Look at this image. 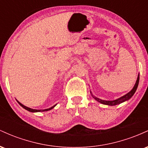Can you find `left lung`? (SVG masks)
Wrapping results in <instances>:
<instances>
[{"instance_id":"1","label":"left lung","mask_w":148,"mask_h":148,"mask_svg":"<svg viewBox=\"0 0 148 148\" xmlns=\"http://www.w3.org/2000/svg\"><path fill=\"white\" fill-rule=\"evenodd\" d=\"M138 83H139V74H138V77H137L136 81V84H135V85H134V86L133 87V88H132V90L129 92L128 93H127V94L125 95L122 96L121 97L118 98V99H115V100H111V101H108V100L101 99H99V98L96 97L95 96L93 95L91 91H90V93H91L92 97L94 98V99H95L96 101H97L98 102L102 103V104L108 105V106H115V105L120 104V103H123V102H125V101H127V100L130 99V98L134 95V93L136 92V91L137 88H138Z\"/></svg>"}]
</instances>
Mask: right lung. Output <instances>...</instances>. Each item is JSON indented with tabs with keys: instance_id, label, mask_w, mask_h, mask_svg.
Here are the masks:
<instances>
[{
	"instance_id": "right-lung-1",
	"label": "right lung",
	"mask_w": 148,
	"mask_h": 148,
	"mask_svg": "<svg viewBox=\"0 0 148 148\" xmlns=\"http://www.w3.org/2000/svg\"><path fill=\"white\" fill-rule=\"evenodd\" d=\"M18 103H19L20 105H21V106L23 107V108H25V110H27V111H30V112H33V113H37V112H43V111H50V110H51L52 108H53L54 107L56 106V104L54 105V106H53L52 107H51V108H47V109H43V110H37V109H33V108H30L29 107H27L24 106L23 104H22L21 103H20L19 101H18Z\"/></svg>"
}]
</instances>
